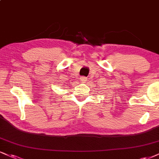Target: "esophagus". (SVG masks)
Listing matches in <instances>:
<instances>
[{
	"label": "esophagus",
	"mask_w": 159,
	"mask_h": 159,
	"mask_svg": "<svg viewBox=\"0 0 159 159\" xmlns=\"http://www.w3.org/2000/svg\"><path fill=\"white\" fill-rule=\"evenodd\" d=\"M80 81H81V83H85V82L87 81V78L85 77H81L80 78Z\"/></svg>",
	"instance_id": "esophagus-1"
}]
</instances>
